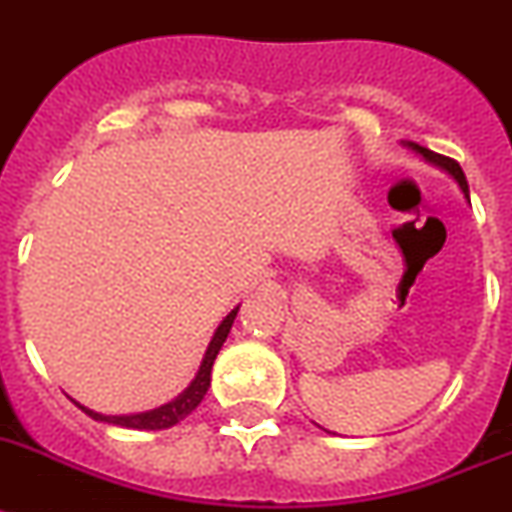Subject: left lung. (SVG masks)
<instances>
[{"mask_svg": "<svg viewBox=\"0 0 512 512\" xmlns=\"http://www.w3.org/2000/svg\"><path fill=\"white\" fill-rule=\"evenodd\" d=\"M403 146H405V149H411L413 154L421 156V159H424L426 164H432V167H437V170L447 172V175L453 177L455 183H458V188L463 190V196L468 198V183H466V175H463V170H460V164H458V162H453V159H447V156L434 154V151L424 149V146H418V143H413V141H405ZM319 429H322V426H319ZM324 432H327V429H324Z\"/></svg>", "mask_w": 512, "mask_h": 512, "instance_id": "8db88e82", "label": "left lung"}]
</instances>
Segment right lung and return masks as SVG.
<instances>
[{
	"label": "right lung",
	"mask_w": 512,
	"mask_h": 512,
	"mask_svg": "<svg viewBox=\"0 0 512 512\" xmlns=\"http://www.w3.org/2000/svg\"><path fill=\"white\" fill-rule=\"evenodd\" d=\"M238 308L240 306L232 308L230 314L222 319V324H219L217 332H214V337H211L209 348H206V353H204V361H201V366H198L193 382H190L175 400H170V403H164V405H159V408H151V411H143V413H122V416H107V413L91 411V408H86V405H80V403H75V405H78L80 411L86 413V416L94 418V421H104V424H114V426H125V429L159 432V429H170V426L180 424L185 416H190V413L196 411L198 403L204 400L206 390L211 387V366H214V358H217V353L222 350V345H225L227 335H230L232 322H235V316H238Z\"/></svg>",
	"instance_id": "1"
}]
</instances>
